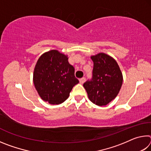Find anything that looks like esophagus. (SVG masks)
Instances as JSON below:
<instances>
[{
	"label": "esophagus",
	"mask_w": 151,
	"mask_h": 151,
	"mask_svg": "<svg viewBox=\"0 0 151 151\" xmlns=\"http://www.w3.org/2000/svg\"><path fill=\"white\" fill-rule=\"evenodd\" d=\"M85 81H86V78L85 77L79 79V82H80L81 84H83L85 82Z\"/></svg>",
	"instance_id": "34e87169"
}]
</instances>
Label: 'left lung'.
Segmentation results:
<instances>
[{"mask_svg":"<svg viewBox=\"0 0 151 151\" xmlns=\"http://www.w3.org/2000/svg\"><path fill=\"white\" fill-rule=\"evenodd\" d=\"M94 63L93 78L83 84L88 97L98 106H105L118 95L122 74L116 61L103 52L91 57Z\"/></svg>","mask_w":151,"mask_h":151,"instance_id":"left-lung-1","label":"left lung"}]
</instances>
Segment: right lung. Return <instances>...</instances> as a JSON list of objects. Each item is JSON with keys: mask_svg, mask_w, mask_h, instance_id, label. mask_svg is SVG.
<instances>
[{"mask_svg": "<svg viewBox=\"0 0 151 151\" xmlns=\"http://www.w3.org/2000/svg\"><path fill=\"white\" fill-rule=\"evenodd\" d=\"M68 56L51 50L40 56L33 73L35 87L43 101L59 104L68 98L73 86L79 83Z\"/></svg>", "mask_w": 151, "mask_h": 151, "instance_id": "add662e5", "label": "right lung"}]
</instances>
